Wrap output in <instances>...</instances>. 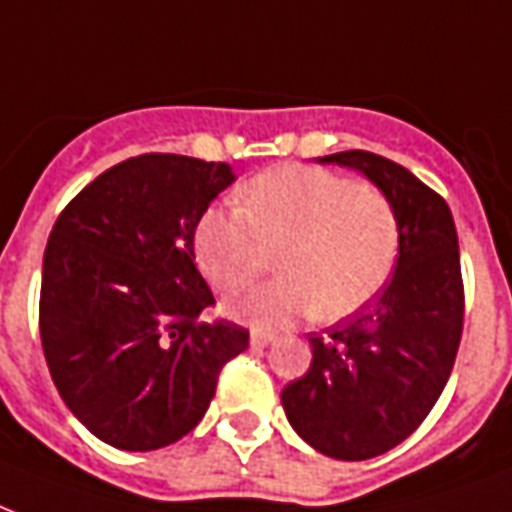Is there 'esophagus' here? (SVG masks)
I'll return each mask as SVG.
<instances>
[{
	"instance_id": "esophagus-1",
	"label": "esophagus",
	"mask_w": 512,
	"mask_h": 512,
	"mask_svg": "<svg viewBox=\"0 0 512 512\" xmlns=\"http://www.w3.org/2000/svg\"><path fill=\"white\" fill-rule=\"evenodd\" d=\"M273 341H276V335L265 333V330H252V335H249V343H252L255 349H265V346H271Z\"/></svg>"
}]
</instances>
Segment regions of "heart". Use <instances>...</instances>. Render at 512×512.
Returning a JSON list of instances; mask_svg holds the SVG:
<instances>
[{"instance_id": "1", "label": "heart", "mask_w": 512, "mask_h": 512, "mask_svg": "<svg viewBox=\"0 0 512 512\" xmlns=\"http://www.w3.org/2000/svg\"><path fill=\"white\" fill-rule=\"evenodd\" d=\"M284 276L228 303L255 325L314 314L338 322L384 290L400 255V217L373 185L308 166L265 171L244 185L241 209L206 212L195 257L222 292L244 290L273 265Z\"/></svg>"}]
</instances>
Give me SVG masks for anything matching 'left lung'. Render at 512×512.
<instances>
[{
	"label": "left lung",
	"instance_id": "obj_1",
	"mask_svg": "<svg viewBox=\"0 0 512 512\" xmlns=\"http://www.w3.org/2000/svg\"><path fill=\"white\" fill-rule=\"evenodd\" d=\"M362 171L400 217L392 279L368 308L311 333L306 376L284 386L292 429L319 454L362 462L400 446L446 386L464 327V284L451 209L432 187L376 152L319 158Z\"/></svg>",
	"mask_w": 512,
	"mask_h": 512
}]
</instances>
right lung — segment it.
<instances>
[{
  "instance_id": "obj_1",
  "label": "right lung",
  "mask_w": 512,
  "mask_h": 512,
  "mask_svg": "<svg viewBox=\"0 0 512 512\" xmlns=\"http://www.w3.org/2000/svg\"><path fill=\"white\" fill-rule=\"evenodd\" d=\"M236 179L228 163L150 152L58 214L42 260L39 338L66 408L109 446L155 451L204 419L249 330L201 319L214 295L195 228Z\"/></svg>"
}]
</instances>
